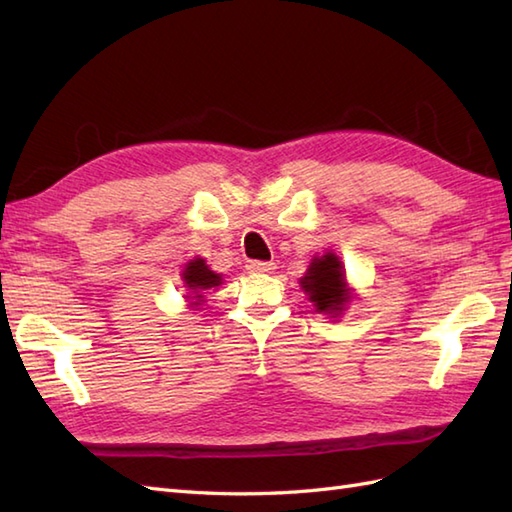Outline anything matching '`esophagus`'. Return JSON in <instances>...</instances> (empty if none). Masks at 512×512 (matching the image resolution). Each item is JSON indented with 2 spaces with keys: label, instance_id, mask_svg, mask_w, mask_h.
<instances>
[{
  "label": "esophagus",
  "instance_id": "34e87169",
  "mask_svg": "<svg viewBox=\"0 0 512 512\" xmlns=\"http://www.w3.org/2000/svg\"><path fill=\"white\" fill-rule=\"evenodd\" d=\"M246 270L248 273H273L275 264L273 262H248Z\"/></svg>",
  "mask_w": 512,
  "mask_h": 512
}]
</instances>
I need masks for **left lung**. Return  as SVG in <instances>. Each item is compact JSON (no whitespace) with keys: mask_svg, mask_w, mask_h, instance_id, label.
Here are the masks:
<instances>
[{"mask_svg":"<svg viewBox=\"0 0 512 512\" xmlns=\"http://www.w3.org/2000/svg\"><path fill=\"white\" fill-rule=\"evenodd\" d=\"M299 284L306 290V295L314 303L317 312L330 314L334 319L352 301V290L347 288L343 264L334 253L314 257L306 277H301Z\"/></svg>","mask_w":512,"mask_h":512,"instance_id":"obj_1","label":"left lung"}]
</instances>
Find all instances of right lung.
Listing matches in <instances>:
<instances>
[{
  "instance_id": "right-lung-1",
  "label": "right lung",
  "mask_w": 512,
  "mask_h": 512,
  "mask_svg": "<svg viewBox=\"0 0 512 512\" xmlns=\"http://www.w3.org/2000/svg\"><path fill=\"white\" fill-rule=\"evenodd\" d=\"M182 281H184V288H187V299L191 306H202L204 301V290H211L215 286L222 284V275L213 273V270L206 266L204 259L195 257L187 264V268L182 270Z\"/></svg>"
}]
</instances>
